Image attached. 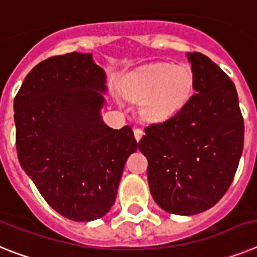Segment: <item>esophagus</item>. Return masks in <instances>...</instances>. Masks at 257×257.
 <instances>
[{"label":"esophagus","instance_id":"34e87169","mask_svg":"<svg viewBox=\"0 0 257 257\" xmlns=\"http://www.w3.org/2000/svg\"><path fill=\"white\" fill-rule=\"evenodd\" d=\"M133 133H135V138L137 140V141H140V140L142 138V136H144V131H142V129H140V128H136Z\"/></svg>","mask_w":257,"mask_h":257}]
</instances>
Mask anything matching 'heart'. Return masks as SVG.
Instances as JSON below:
<instances>
[{
	"instance_id": "b5f03b06",
	"label": "heart",
	"mask_w": 257,
	"mask_h": 257,
	"mask_svg": "<svg viewBox=\"0 0 257 257\" xmlns=\"http://www.w3.org/2000/svg\"><path fill=\"white\" fill-rule=\"evenodd\" d=\"M193 86L194 75L189 66L156 64L129 80L126 94L135 101H142V119L158 122L175 116L186 106Z\"/></svg>"
}]
</instances>
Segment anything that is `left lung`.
I'll return each instance as SVG.
<instances>
[{
  "label": "left lung",
  "mask_w": 257,
  "mask_h": 257,
  "mask_svg": "<svg viewBox=\"0 0 257 257\" xmlns=\"http://www.w3.org/2000/svg\"><path fill=\"white\" fill-rule=\"evenodd\" d=\"M194 75L186 106L164 122L145 128L138 149L156 204L191 216L213 207L230 186L244 140L235 85L200 53H187Z\"/></svg>",
  "instance_id": "obj_1"
}]
</instances>
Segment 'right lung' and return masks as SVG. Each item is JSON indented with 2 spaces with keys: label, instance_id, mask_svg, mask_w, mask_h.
<instances>
[{
  "label": "right lung",
  "instance_id": "obj_1",
  "mask_svg": "<svg viewBox=\"0 0 257 257\" xmlns=\"http://www.w3.org/2000/svg\"><path fill=\"white\" fill-rule=\"evenodd\" d=\"M106 73L91 54L42 61L14 99L18 159L49 206L93 221L115 203L124 166L137 150L133 131L102 119Z\"/></svg>",
  "mask_w": 257,
  "mask_h": 257
}]
</instances>
